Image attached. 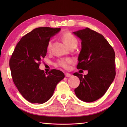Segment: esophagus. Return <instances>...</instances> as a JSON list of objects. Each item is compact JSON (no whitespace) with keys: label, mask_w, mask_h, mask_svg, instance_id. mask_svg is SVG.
I'll list each match as a JSON object with an SVG mask.
<instances>
[{"label":"esophagus","mask_w":127,"mask_h":127,"mask_svg":"<svg viewBox=\"0 0 127 127\" xmlns=\"http://www.w3.org/2000/svg\"><path fill=\"white\" fill-rule=\"evenodd\" d=\"M71 75L70 74H69V73H65V77H66L71 76Z\"/></svg>","instance_id":"34e87169"}]
</instances>
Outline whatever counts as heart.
I'll return each instance as SVG.
<instances>
[{"label":"heart","instance_id":"b5f03b06","mask_svg":"<svg viewBox=\"0 0 127 127\" xmlns=\"http://www.w3.org/2000/svg\"><path fill=\"white\" fill-rule=\"evenodd\" d=\"M62 38L66 43V44L69 47H71L74 46H76L78 44V40L73 34L70 32H65L62 35ZM52 40H50L48 42L47 45V50L48 51H50L51 46H52ZM74 63L73 59L71 58H65L59 59L56 63V65L58 66H60L65 69H68L70 66Z\"/></svg>","mask_w":127,"mask_h":127}]
</instances>
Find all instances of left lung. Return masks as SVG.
I'll list each match as a JSON object with an SVG mask.
<instances>
[{"mask_svg":"<svg viewBox=\"0 0 127 127\" xmlns=\"http://www.w3.org/2000/svg\"><path fill=\"white\" fill-rule=\"evenodd\" d=\"M73 33L82 41L77 69L88 70L84 76L74 74L80 81L75 93L81 100L93 102L104 95L115 79V53L102 35L89 28Z\"/></svg>","mask_w":127,"mask_h":127,"instance_id":"left-lung-1","label":"left lung"}]
</instances>
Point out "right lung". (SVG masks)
<instances>
[{"label":"right lung","instance_id":"obj_1","mask_svg":"<svg viewBox=\"0 0 127 127\" xmlns=\"http://www.w3.org/2000/svg\"><path fill=\"white\" fill-rule=\"evenodd\" d=\"M60 31V28L50 27L33 29L21 38L10 59L13 81L24 98L32 103L48 101L57 83L65 77L59 70L52 69L47 73L39 69L51 37Z\"/></svg>","mask_w":127,"mask_h":127}]
</instances>
